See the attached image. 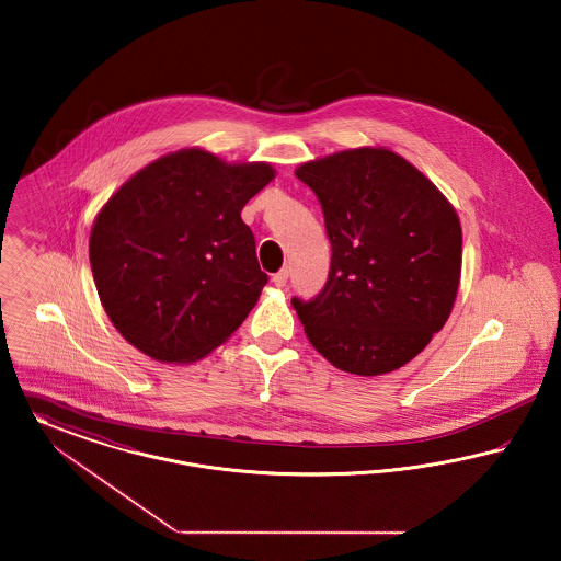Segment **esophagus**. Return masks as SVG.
<instances>
[{
    "label": "esophagus",
    "instance_id": "34e87169",
    "mask_svg": "<svg viewBox=\"0 0 561 561\" xmlns=\"http://www.w3.org/2000/svg\"><path fill=\"white\" fill-rule=\"evenodd\" d=\"M272 280H274V285H276V287H285V285H287V280H289V270H287V267L278 270V272L274 274V278H272Z\"/></svg>",
    "mask_w": 561,
    "mask_h": 561
}]
</instances>
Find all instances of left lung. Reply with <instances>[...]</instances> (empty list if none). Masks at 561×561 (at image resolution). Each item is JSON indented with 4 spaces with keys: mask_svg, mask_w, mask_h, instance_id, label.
<instances>
[{
    "mask_svg": "<svg viewBox=\"0 0 561 561\" xmlns=\"http://www.w3.org/2000/svg\"><path fill=\"white\" fill-rule=\"evenodd\" d=\"M295 178L319 198L331 242L323 291L291 299L310 344L356 376L403 367L451 312L462 266L456 210L388 149L340 151Z\"/></svg>",
    "mask_w": 561,
    "mask_h": 561,
    "instance_id": "8db88e82",
    "label": "left lung"
}]
</instances>
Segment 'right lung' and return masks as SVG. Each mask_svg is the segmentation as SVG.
Here are the masks:
<instances>
[{"mask_svg": "<svg viewBox=\"0 0 561 561\" xmlns=\"http://www.w3.org/2000/svg\"><path fill=\"white\" fill-rule=\"evenodd\" d=\"M272 178L264 162L183 149L119 187L94 221L90 267L124 340L185 363L237 331L267 283L240 210Z\"/></svg>", "mask_w": 561, "mask_h": 561, "instance_id": "right-lung-1", "label": "right lung"}]
</instances>
